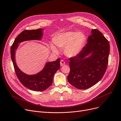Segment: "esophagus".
Instances as JSON below:
<instances>
[{
	"label": "esophagus",
	"mask_w": 121,
	"mask_h": 121,
	"mask_svg": "<svg viewBox=\"0 0 121 121\" xmlns=\"http://www.w3.org/2000/svg\"><path fill=\"white\" fill-rule=\"evenodd\" d=\"M60 66H63V65H65V61H64V60H61L60 61Z\"/></svg>",
	"instance_id": "34e87169"
}]
</instances>
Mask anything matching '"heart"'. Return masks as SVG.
<instances>
[{"instance_id":"1","label":"heart","mask_w":121,"mask_h":121,"mask_svg":"<svg viewBox=\"0 0 121 121\" xmlns=\"http://www.w3.org/2000/svg\"><path fill=\"white\" fill-rule=\"evenodd\" d=\"M53 41L58 48L65 47L64 52L67 56L74 57L80 52L84 46L86 37L81 32L67 31L57 35ZM50 48L54 52H58V49L53 44H51Z\"/></svg>"}]
</instances>
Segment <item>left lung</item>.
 Wrapping results in <instances>:
<instances>
[{
    "label": "left lung",
    "mask_w": 121,
    "mask_h": 121,
    "mask_svg": "<svg viewBox=\"0 0 121 121\" xmlns=\"http://www.w3.org/2000/svg\"><path fill=\"white\" fill-rule=\"evenodd\" d=\"M91 33L80 52L69 59L68 80L78 89H87L97 84L104 74L108 62V41L97 29H92Z\"/></svg>",
    "instance_id": "1"
}]
</instances>
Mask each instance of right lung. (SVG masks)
<instances>
[{
  "instance_id": "obj_1",
  "label": "right lung",
  "mask_w": 121,
  "mask_h": 121,
  "mask_svg": "<svg viewBox=\"0 0 121 121\" xmlns=\"http://www.w3.org/2000/svg\"><path fill=\"white\" fill-rule=\"evenodd\" d=\"M43 29L25 30L19 34L11 47V56L16 75L22 84L29 90L43 91L52 85L55 73L60 69L59 58L55 61L47 62L41 71L36 74L28 75L22 72L17 67L15 60L16 50L19 43L30 40H41Z\"/></svg>"
}]
</instances>
